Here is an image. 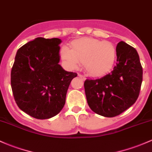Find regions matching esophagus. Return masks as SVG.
Wrapping results in <instances>:
<instances>
[{
	"label": "esophagus",
	"instance_id": "obj_1",
	"mask_svg": "<svg viewBox=\"0 0 152 152\" xmlns=\"http://www.w3.org/2000/svg\"><path fill=\"white\" fill-rule=\"evenodd\" d=\"M78 76H79L80 77L82 80H85V79H86V77H85L84 75H83L78 74Z\"/></svg>",
	"mask_w": 152,
	"mask_h": 152
}]
</instances>
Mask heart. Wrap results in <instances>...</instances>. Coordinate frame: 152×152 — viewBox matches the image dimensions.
I'll return each mask as SVG.
<instances>
[{
    "instance_id": "heart-1",
    "label": "heart",
    "mask_w": 152,
    "mask_h": 152,
    "mask_svg": "<svg viewBox=\"0 0 152 152\" xmlns=\"http://www.w3.org/2000/svg\"><path fill=\"white\" fill-rule=\"evenodd\" d=\"M71 48L64 45L60 49V56L65 65L75 69L83 64L87 72L92 76H101L110 71L117 57L113 43L92 37L73 40Z\"/></svg>"
}]
</instances>
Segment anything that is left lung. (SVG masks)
Segmentation results:
<instances>
[{
	"instance_id": "left-lung-1",
	"label": "left lung",
	"mask_w": 152,
	"mask_h": 152,
	"mask_svg": "<svg viewBox=\"0 0 152 152\" xmlns=\"http://www.w3.org/2000/svg\"><path fill=\"white\" fill-rule=\"evenodd\" d=\"M117 64L113 70L99 79L84 83L87 102L93 112L113 117L136 102L143 80L138 52L123 41L117 45Z\"/></svg>"
}]
</instances>
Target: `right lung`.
<instances>
[{"mask_svg":"<svg viewBox=\"0 0 152 152\" xmlns=\"http://www.w3.org/2000/svg\"><path fill=\"white\" fill-rule=\"evenodd\" d=\"M59 38L37 37L17 50L11 85L19 108L34 118L45 120L63 109L72 80L77 73L58 64Z\"/></svg>","mask_w":152,"mask_h":152,"instance_id":"right-lung-1","label":"right lung"}]
</instances>
